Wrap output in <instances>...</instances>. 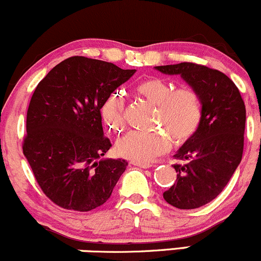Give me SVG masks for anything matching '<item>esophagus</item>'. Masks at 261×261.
I'll list each match as a JSON object with an SVG mask.
<instances>
[{
	"label": "esophagus",
	"mask_w": 261,
	"mask_h": 261,
	"mask_svg": "<svg viewBox=\"0 0 261 261\" xmlns=\"http://www.w3.org/2000/svg\"><path fill=\"white\" fill-rule=\"evenodd\" d=\"M132 164L134 165V166H138V167H142V168H150L152 166L150 162H132Z\"/></svg>",
	"instance_id": "1"
}]
</instances>
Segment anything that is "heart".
<instances>
[{
	"instance_id": "b5f03b06",
	"label": "heart",
	"mask_w": 261,
	"mask_h": 261,
	"mask_svg": "<svg viewBox=\"0 0 261 261\" xmlns=\"http://www.w3.org/2000/svg\"><path fill=\"white\" fill-rule=\"evenodd\" d=\"M137 93L156 105L155 125L164 133L132 130L116 143L119 156L134 162H148L165 154L174 145H183L195 136L203 119L200 95L191 87L176 89L172 83L160 78L144 79L137 85ZM103 123L113 133L124 128V99L121 91H115L101 107Z\"/></svg>"
}]
</instances>
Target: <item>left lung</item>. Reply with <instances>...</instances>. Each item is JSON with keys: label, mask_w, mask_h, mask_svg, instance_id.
Segmentation results:
<instances>
[{"label": "left lung", "mask_w": 261, "mask_h": 261, "mask_svg": "<svg viewBox=\"0 0 261 261\" xmlns=\"http://www.w3.org/2000/svg\"><path fill=\"white\" fill-rule=\"evenodd\" d=\"M167 75H180L200 95L203 119L195 136L177 150L173 165L176 183L164 193L178 209H197L223 191L241 164L244 145L246 106L240 90L227 75L200 64L183 62L158 66Z\"/></svg>", "instance_id": "1"}]
</instances>
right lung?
Masks as SVG:
<instances>
[{"instance_id":"1","label":"right lung","mask_w":261,"mask_h":261,"mask_svg":"<svg viewBox=\"0 0 261 261\" xmlns=\"http://www.w3.org/2000/svg\"><path fill=\"white\" fill-rule=\"evenodd\" d=\"M136 73L105 61L69 57L39 83L27 113L23 152L46 197L63 209L90 211L106 203L128 162L102 159L101 107Z\"/></svg>"}]
</instances>
